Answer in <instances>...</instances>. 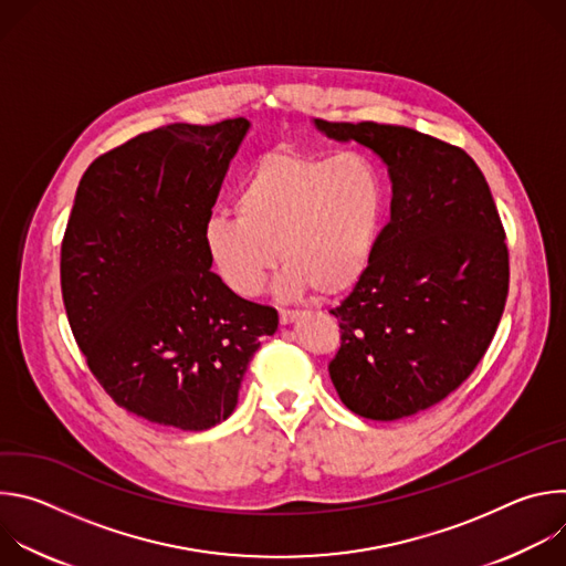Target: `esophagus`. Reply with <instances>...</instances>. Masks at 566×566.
I'll list each match as a JSON object with an SVG mask.
<instances>
[{
    "label": "esophagus",
    "mask_w": 566,
    "mask_h": 566,
    "mask_svg": "<svg viewBox=\"0 0 566 566\" xmlns=\"http://www.w3.org/2000/svg\"><path fill=\"white\" fill-rule=\"evenodd\" d=\"M300 315H302V311H297V308H282L280 311V322H282V325H291V322H295Z\"/></svg>",
    "instance_id": "obj_1"
}]
</instances>
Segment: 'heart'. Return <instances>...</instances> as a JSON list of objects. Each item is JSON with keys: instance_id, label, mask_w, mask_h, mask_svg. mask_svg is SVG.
<instances>
[{"instance_id": "obj_1", "label": "heart", "mask_w": 566, "mask_h": 566, "mask_svg": "<svg viewBox=\"0 0 566 566\" xmlns=\"http://www.w3.org/2000/svg\"><path fill=\"white\" fill-rule=\"evenodd\" d=\"M385 214L387 184L371 158L282 149L241 179L234 214L206 221L203 249L217 277L241 297L264 291L280 258L289 264L286 293L340 295L367 273Z\"/></svg>"}]
</instances>
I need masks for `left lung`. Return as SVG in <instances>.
<instances>
[{
	"instance_id": "obj_1",
	"label": "left lung",
	"mask_w": 566,
	"mask_h": 566,
	"mask_svg": "<svg viewBox=\"0 0 566 566\" xmlns=\"http://www.w3.org/2000/svg\"><path fill=\"white\" fill-rule=\"evenodd\" d=\"M315 127L376 151L394 192L367 273L329 311L340 325L329 376L363 419L412 417L474 371L500 327L511 273L497 206L457 145L374 120Z\"/></svg>"
}]
</instances>
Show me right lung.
Listing matches in <instances>:
<instances>
[{
  "label": "right lung",
  "mask_w": 566,
  "mask_h": 566,
  "mask_svg": "<svg viewBox=\"0 0 566 566\" xmlns=\"http://www.w3.org/2000/svg\"><path fill=\"white\" fill-rule=\"evenodd\" d=\"M251 123H175L98 156L60 251L73 338L116 406L188 432L226 421L277 311L232 293L203 249L230 158Z\"/></svg>",
  "instance_id": "1"
}]
</instances>
